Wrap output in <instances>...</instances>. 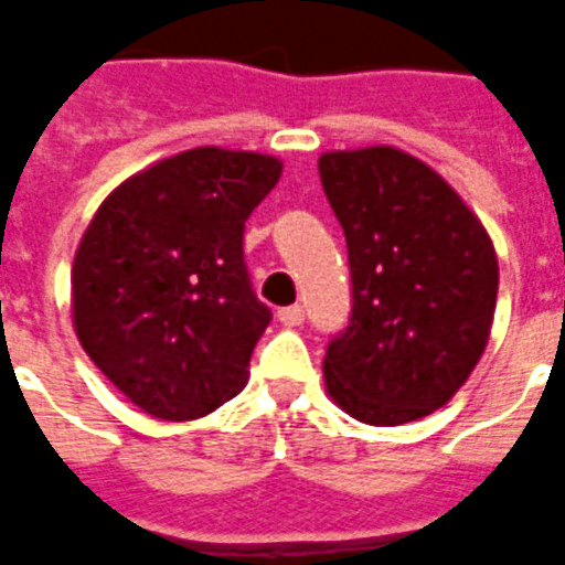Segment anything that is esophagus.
<instances>
[{
    "label": "esophagus",
    "mask_w": 565,
    "mask_h": 565,
    "mask_svg": "<svg viewBox=\"0 0 565 565\" xmlns=\"http://www.w3.org/2000/svg\"><path fill=\"white\" fill-rule=\"evenodd\" d=\"M277 319L282 324H288V328H298L300 322H303V307L300 303H291V307H282V310L277 312Z\"/></svg>",
    "instance_id": "34e87169"
}]
</instances>
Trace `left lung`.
Segmentation results:
<instances>
[{"label":"left lung","mask_w":565,"mask_h":565,"mask_svg":"<svg viewBox=\"0 0 565 565\" xmlns=\"http://www.w3.org/2000/svg\"><path fill=\"white\" fill-rule=\"evenodd\" d=\"M319 174L352 274V316L324 355L328 394L364 424L415 422L451 401L488 345L500 286L493 243L409 152H324Z\"/></svg>","instance_id":"1"}]
</instances>
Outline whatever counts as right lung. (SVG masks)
<instances>
[{"instance_id": "1", "label": "right lung", "mask_w": 565, "mask_h": 565, "mask_svg": "<svg viewBox=\"0 0 565 565\" xmlns=\"http://www.w3.org/2000/svg\"><path fill=\"white\" fill-rule=\"evenodd\" d=\"M282 164L198 147L114 189L72 267L74 331L143 413L186 422L241 391L270 307L255 298L243 228Z\"/></svg>"}]
</instances>
